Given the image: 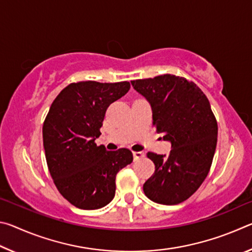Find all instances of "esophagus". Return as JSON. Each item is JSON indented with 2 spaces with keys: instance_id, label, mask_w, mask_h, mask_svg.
<instances>
[{
  "instance_id": "34e87169",
  "label": "esophagus",
  "mask_w": 252,
  "mask_h": 252,
  "mask_svg": "<svg viewBox=\"0 0 252 252\" xmlns=\"http://www.w3.org/2000/svg\"><path fill=\"white\" fill-rule=\"evenodd\" d=\"M144 157V153L143 152H133V158H134V160H138V159H141V158H143Z\"/></svg>"
}]
</instances>
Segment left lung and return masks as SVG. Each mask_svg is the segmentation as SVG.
<instances>
[{"mask_svg": "<svg viewBox=\"0 0 252 252\" xmlns=\"http://www.w3.org/2000/svg\"><path fill=\"white\" fill-rule=\"evenodd\" d=\"M151 105L153 126L171 143L170 155L149 152L156 171L143 185L153 202L181 203L207 178L218 138V125L204 93L191 81L163 74L131 81Z\"/></svg>", "mask_w": 252, "mask_h": 252, "instance_id": "8db88e82", "label": "left lung"}]
</instances>
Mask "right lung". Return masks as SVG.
<instances>
[{"label": "right lung", "mask_w": 252, "mask_h": 252, "mask_svg": "<svg viewBox=\"0 0 252 252\" xmlns=\"http://www.w3.org/2000/svg\"><path fill=\"white\" fill-rule=\"evenodd\" d=\"M129 82L71 83L51 104L43 125V147L51 177L76 208L95 210L112 201L116 176L133 160L129 149L97 147L105 111L129 91Z\"/></svg>", "instance_id": "obj_1"}]
</instances>
